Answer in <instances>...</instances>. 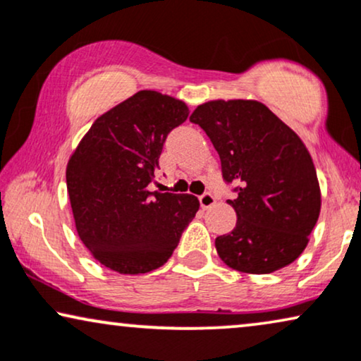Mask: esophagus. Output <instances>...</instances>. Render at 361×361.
<instances>
[{"instance_id":"esophagus-1","label":"esophagus","mask_w":361,"mask_h":361,"mask_svg":"<svg viewBox=\"0 0 361 361\" xmlns=\"http://www.w3.org/2000/svg\"><path fill=\"white\" fill-rule=\"evenodd\" d=\"M216 203V198L211 193H204V195H201L200 196V204H201V208H204V209H208V208H211V206H213Z\"/></svg>"}]
</instances>
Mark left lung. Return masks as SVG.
<instances>
[{
    "instance_id": "obj_1",
    "label": "left lung",
    "mask_w": 361,
    "mask_h": 361,
    "mask_svg": "<svg viewBox=\"0 0 361 361\" xmlns=\"http://www.w3.org/2000/svg\"><path fill=\"white\" fill-rule=\"evenodd\" d=\"M198 123L218 152L236 228L216 238L226 266L271 274L304 252L320 214V188L310 153L299 135L256 100H213L198 105Z\"/></svg>"
}]
</instances>
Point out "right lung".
<instances>
[{
	"label": "right lung",
	"mask_w": 361,
	"mask_h": 361,
	"mask_svg": "<svg viewBox=\"0 0 361 361\" xmlns=\"http://www.w3.org/2000/svg\"><path fill=\"white\" fill-rule=\"evenodd\" d=\"M188 114L181 100L140 90L100 115L67 163L77 234L105 267H161L200 209L193 195L148 191L168 133Z\"/></svg>",
	"instance_id": "add662e5"
}]
</instances>
